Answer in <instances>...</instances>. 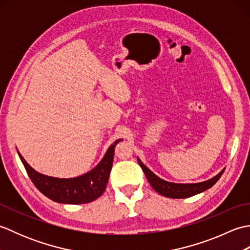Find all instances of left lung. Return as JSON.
Returning a JSON list of instances; mask_svg holds the SVG:
<instances>
[{
  "instance_id": "1",
  "label": "left lung",
  "mask_w": 250,
  "mask_h": 250,
  "mask_svg": "<svg viewBox=\"0 0 250 250\" xmlns=\"http://www.w3.org/2000/svg\"><path fill=\"white\" fill-rule=\"evenodd\" d=\"M137 161H139V164L141 166L143 172L145 173L147 180L151 185V187L155 189L158 193H160L163 196H167V198L172 199H185L203 192V191L213 187V186L218 182V179L221 177L222 173L225 171V168L221 169L216 176L210 179H207L205 182L193 184H178L167 182V180H164L157 176L155 173L151 172L150 169L141 161V159L139 157H137Z\"/></svg>"
}]
</instances>
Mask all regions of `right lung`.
<instances>
[{
    "mask_svg": "<svg viewBox=\"0 0 250 250\" xmlns=\"http://www.w3.org/2000/svg\"><path fill=\"white\" fill-rule=\"evenodd\" d=\"M122 140H117L106 150L104 157L89 172L77 177L58 178L41 174L26 162L17 150L32 183L47 198L63 204H84L100 198L106 189L114 160L115 147Z\"/></svg>",
    "mask_w": 250,
    "mask_h": 250,
    "instance_id": "1",
    "label": "right lung"
}]
</instances>
